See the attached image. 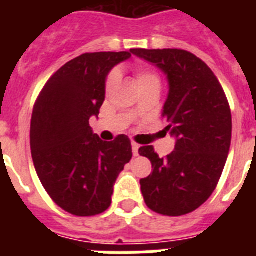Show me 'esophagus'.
<instances>
[{
    "label": "esophagus",
    "instance_id": "obj_1",
    "mask_svg": "<svg viewBox=\"0 0 256 256\" xmlns=\"http://www.w3.org/2000/svg\"><path fill=\"white\" fill-rule=\"evenodd\" d=\"M132 154L134 156H138V150H140V144H136V142H132Z\"/></svg>",
    "mask_w": 256,
    "mask_h": 256
}]
</instances>
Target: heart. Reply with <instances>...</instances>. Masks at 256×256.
I'll return each mask as SVG.
<instances>
[{
	"label": "heart",
	"instance_id": "1",
	"mask_svg": "<svg viewBox=\"0 0 256 256\" xmlns=\"http://www.w3.org/2000/svg\"><path fill=\"white\" fill-rule=\"evenodd\" d=\"M136 78L140 90H148V88L160 90V85H162V78H160V73H158L156 70L152 69V68H148V66H136ZM118 80H120V73H118L116 70L110 72L108 78H106V84H104L106 92H110V90L116 86Z\"/></svg>",
	"mask_w": 256,
	"mask_h": 256
}]
</instances>
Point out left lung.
I'll return each instance as SVG.
<instances>
[{"mask_svg": "<svg viewBox=\"0 0 256 256\" xmlns=\"http://www.w3.org/2000/svg\"><path fill=\"white\" fill-rule=\"evenodd\" d=\"M168 74L170 92L162 116L176 138L175 150L160 158L152 146L140 154L152 172L140 179L146 206L166 216L200 207L216 188L230 152L231 110L218 78L204 62L182 49H132Z\"/></svg>", "mask_w": 256, "mask_h": 256, "instance_id": "obj_1", "label": "left lung"}]
</instances>
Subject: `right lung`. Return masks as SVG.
I'll list each match as a JSON object with an SVG mask.
<instances>
[{
  "instance_id": "right-lung-1",
  "label": "right lung",
  "mask_w": 256,
  "mask_h": 256,
  "mask_svg": "<svg viewBox=\"0 0 256 256\" xmlns=\"http://www.w3.org/2000/svg\"><path fill=\"white\" fill-rule=\"evenodd\" d=\"M128 57L132 50L82 54L49 78L34 104V168L53 202L76 216L108 210L112 186L132 156L128 136L104 142L88 124L104 104L108 72Z\"/></svg>"
}]
</instances>
